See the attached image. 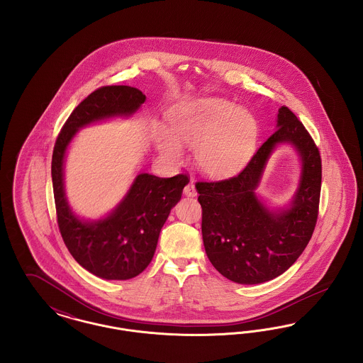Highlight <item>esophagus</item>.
<instances>
[{
    "instance_id": "obj_1",
    "label": "esophagus",
    "mask_w": 363,
    "mask_h": 363,
    "mask_svg": "<svg viewBox=\"0 0 363 363\" xmlns=\"http://www.w3.org/2000/svg\"><path fill=\"white\" fill-rule=\"evenodd\" d=\"M184 193H185L186 196H189V197H194V196L197 194L196 188H194V184H193V182H189V184L184 188Z\"/></svg>"
}]
</instances>
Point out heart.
Wrapping results in <instances>:
<instances>
[{
  "label": "heart",
  "mask_w": 363,
  "mask_h": 363,
  "mask_svg": "<svg viewBox=\"0 0 363 363\" xmlns=\"http://www.w3.org/2000/svg\"><path fill=\"white\" fill-rule=\"evenodd\" d=\"M170 129L152 130L156 150L170 162L184 157V145L196 147V162L211 177L240 172L253 155L259 126L252 113L222 99H200L175 106L169 116Z\"/></svg>",
  "instance_id": "b5f03b06"
}]
</instances>
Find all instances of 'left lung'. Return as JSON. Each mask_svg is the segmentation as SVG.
Masks as SVG:
<instances>
[{
  "label": "left lung",
  "mask_w": 363,
  "mask_h": 363,
  "mask_svg": "<svg viewBox=\"0 0 363 363\" xmlns=\"http://www.w3.org/2000/svg\"><path fill=\"white\" fill-rule=\"evenodd\" d=\"M281 143L294 145L301 175L291 203L269 208L255 189L269 157ZM196 189L208 259L228 280L259 284L286 272L311 241L318 216L321 157L302 122L281 106L277 130L241 173L225 181L197 182Z\"/></svg>",
  "instance_id": "left-lung-1"
}]
</instances>
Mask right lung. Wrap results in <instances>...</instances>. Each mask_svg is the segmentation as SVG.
Returning a JSON list of instances; mask_svg holds the SVG:
<instances>
[{
  "label": "right lung",
  "instance_id": "obj_1",
  "mask_svg": "<svg viewBox=\"0 0 363 363\" xmlns=\"http://www.w3.org/2000/svg\"><path fill=\"white\" fill-rule=\"evenodd\" d=\"M145 95L133 86H102L88 95L58 135L52 160L57 222L70 255L84 269L106 280L140 275L151 262L159 234L172 208L189 184L184 174L160 178L138 173L121 201L104 218L83 219L73 212L65 194L64 164L70 141L91 123L133 116Z\"/></svg>",
  "mask_w": 363,
  "mask_h": 363
}]
</instances>
